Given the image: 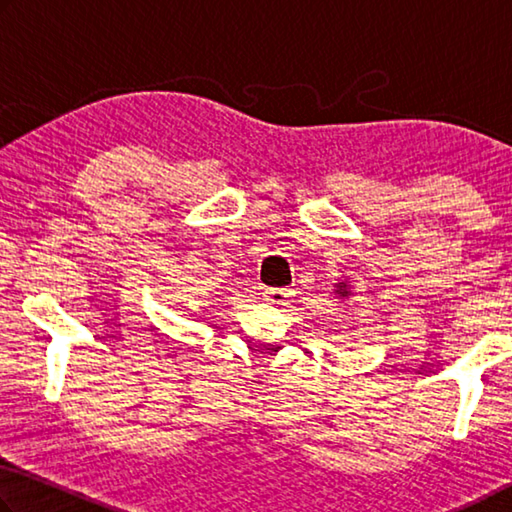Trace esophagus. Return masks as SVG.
<instances>
[{"label":"esophagus","mask_w":512,"mask_h":512,"mask_svg":"<svg viewBox=\"0 0 512 512\" xmlns=\"http://www.w3.org/2000/svg\"><path fill=\"white\" fill-rule=\"evenodd\" d=\"M263 297L267 303H272V306H288L290 301V292L288 290H279V288H270L263 292Z\"/></svg>","instance_id":"1"}]
</instances>
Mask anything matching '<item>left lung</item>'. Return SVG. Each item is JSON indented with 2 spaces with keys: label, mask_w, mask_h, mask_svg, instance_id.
Returning <instances> with one entry per match:
<instances>
[{
  "label": "left lung",
  "mask_w": 512,
  "mask_h": 512,
  "mask_svg": "<svg viewBox=\"0 0 512 512\" xmlns=\"http://www.w3.org/2000/svg\"><path fill=\"white\" fill-rule=\"evenodd\" d=\"M335 294L339 299H348L351 297V281H339V283H335Z\"/></svg>",
  "instance_id": "obj_1"
}]
</instances>
